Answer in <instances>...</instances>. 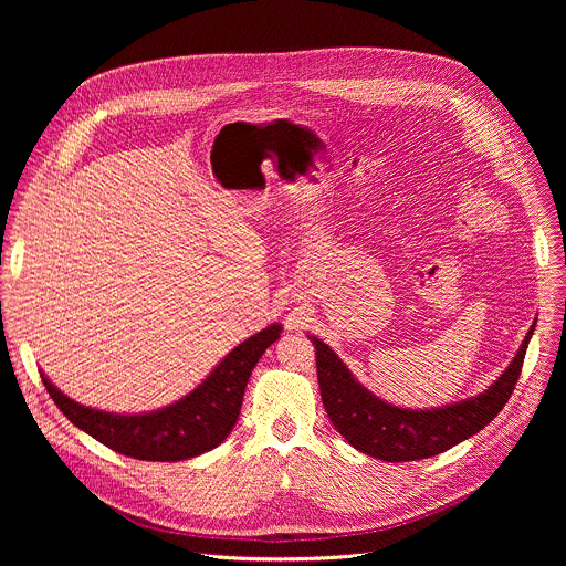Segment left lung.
<instances>
[{
	"mask_svg": "<svg viewBox=\"0 0 566 566\" xmlns=\"http://www.w3.org/2000/svg\"><path fill=\"white\" fill-rule=\"evenodd\" d=\"M535 322L511 365L489 389L430 410L391 406L358 382L352 369L327 343L308 336L315 347L322 402H325V410L336 430L363 454L391 463L434 457L476 434L502 412L520 378Z\"/></svg>",
	"mask_w": 566,
	"mask_h": 566,
	"instance_id": "obj_1",
	"label": "left lung"
}]
</instances>
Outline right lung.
<instances>
[{"mask_svg": "<svg viewBox=\"0 0 566 566\" xmlns=\"http://www.w3.org/2000/svg\"><path fill=\"white\" fill-rule=\"evenodd\" d=\"M280 334L282 325L275 322L239 343L190 394L151 412L116 415L80 406L49 376L42 374V380L60 412L103 446L143 461H184L226 441L237 423L258 360Z\"/></svg>", "mask_w": 566, "mask_h": 566, "instance_id": "obj_1", "label": "right lung"}]
</instances>
